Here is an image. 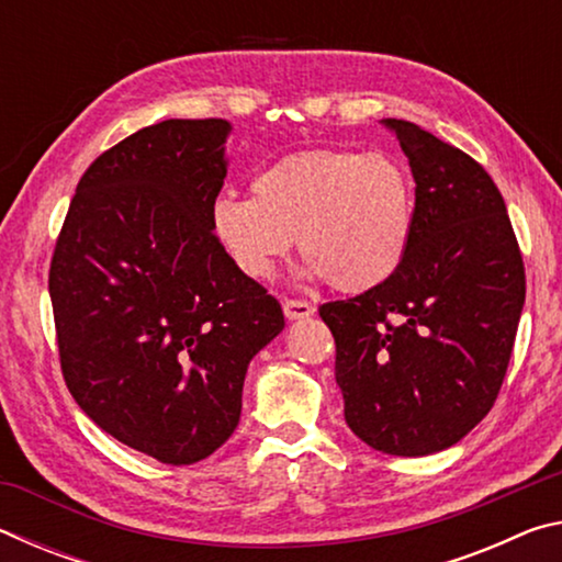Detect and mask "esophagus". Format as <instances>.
<instances>
[{"mask_svg":"<svg viewBox=\"0 0 562 562\" xmlns=\"http://www.w3.org/2000/svg\"><path fill=\"white\" fill-rule=\"evenodd\" d=\"M282 310L288 319H307L315 315V307H312L307 300H284Z\"/></svg>","mask_w":562,"mask_h":562,"instance_id":"esophagus-1","label":"esophagus"}]
</instances>
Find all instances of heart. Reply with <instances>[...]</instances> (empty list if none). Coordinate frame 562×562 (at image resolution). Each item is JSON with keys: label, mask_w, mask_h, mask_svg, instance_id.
Returning a JSON list of instances; mask_svg holds the SVG:
<instances>
[{"label": "heart", "mask_w": 562, "mask_h": 562, "mask_svg": "<svg viewBox=\"0 0 562 562\" xmlns=\"http://www.w3.org/2000/svg\"><path fill=\"white\" fill-rule=\"evenodd\" d=\"M412 225L406 168L386 154L335 148L274 160L250 180V201L221 195L211 205V233L243 278H272L297 235L310 278H325L341 292L392 278Z\"/></svg>", "instance_id": "heart-1"}]
</instances>
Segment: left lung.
Wrapping results in <instances>:
<instances>
[{
  "label": "left lung",
  "instance_id": "obj_1",
  "mask_svg": "<svg viewBox=\"0 0 562 562\" xmlns=\"http://www.w3.org/2000/svg\"><path fill=\"white\" fill-rule=\"evenodd\" d=\"M416 180L412 240L376 288L319 307L337 345L349 429L376 451L426 456L491 412L526 302L501 190L479 160L386 119Z\"/></svg>",
  "mask_w": 562,
  "mask_h": 562
}]
</instances>
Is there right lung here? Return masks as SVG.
<instances>
[{
    "instance_id": "right-lung-1",
    "label": "right lung",
    "mask_w": 562,
    "mask_h": 562,
    "mask_svg": "<svg viewBox=\"0 0 562 562\" xmlns=\"http://www.w3.org/2000/svg\"><path fill=\"white\" fill-rule=\"evenodd\" d=\"M223 119L123 138L76 186L49 268L64 382L93 424L160 463L231 439L247 364L284 327L280 302L211 233Z\"/></svg>"
}]
</instances>
